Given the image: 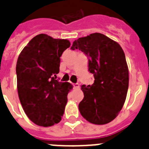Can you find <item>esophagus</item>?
Instances as JSON below:
<instances>
[{"label":"esophagus","mask_w":149,"mask_h":149,"mask_svg":"<svg viewBox=\"0 0 149 149\" xmlns=\"http://www.w3.org/2000/svg\"><path fill=\"white\" fill-rule=\"evenodd\" d=\"M73 88H79V86H80L79 84H73Z\"/></svg>","instance_id":"esophagus-1"}]
</instances>
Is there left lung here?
Segmentation results:
<instances>
[{
    "instance_id": "left-lung-1",
    "label": "left lung",
    "mask_w": 149,
    "mask_h": 149,
    "mask_svg": "<svg viewBox=\"0 0 149 149\" xmlns=\"http://www.w3.org/2000/svg\"><path fill=\"white\" fill-rule=\"evenodd\" d=\"M70 49H79L88 57V71L94 77L91 86H81L84 97L79 104L81 115L96 125L113 120L128 89V68L120 45L102 34L93 33L75 40Z\"/></svg>"
}]
</instances>
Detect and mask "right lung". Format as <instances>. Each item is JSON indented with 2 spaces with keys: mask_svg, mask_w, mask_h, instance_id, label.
I'll return each instance as SVG.
<instances>
[{
  "mask_svg": "<svg viewBox=\"0 0 149 149\" xmlns=\"http://www.w3.org/2000/svg\"><path fill=\"white\" fill-rule=\"evenodd\" d=\"M70 43L40 34L31 39L21 52L16 63L17 90L25 113L36 125H54L61 120L73 88L60 82L61 56Z\"/></svg>",
  "mask_w": 149,
  "mask_h": 149,
  "instance_id": "right-lung-1",
  "label": "right lung"
}]
</instances>
